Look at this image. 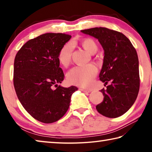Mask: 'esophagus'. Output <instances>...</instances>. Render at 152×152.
<instances>
[{
  "instance_id": "1",
  "label": "esophagus",
  "mask_w": 152,
  "mask_h": 152,
  "mask_svg": "<svg viewBox=\"0 0 152 152\" xmlns=\"http://www.w3.org/2000/svg\"><path fill=\"white\" fill-rule=\"evenodd\" d=\"M81 91L82 92H91V90H88V89H86V88H80Z\"/></svg>"
}]
</instances>
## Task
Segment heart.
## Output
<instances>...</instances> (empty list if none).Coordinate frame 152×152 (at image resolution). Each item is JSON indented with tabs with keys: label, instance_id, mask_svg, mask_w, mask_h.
<instances>
[{
	"label": "heart",
	"instance_id": "1",
	"mask_svg": "<svg viewBox=\"0 0 152 152\" xmlns=\"http://www.w3.org/2000/svg\"><path fill=\"white\" fill-rule=\"evenodd\" d=\"M82 45L90 53H95L98 50L96 43L92 38H85L82 41ZM74 43L70 42L64 44L58 53V60L61 65L67 66L70 63L74 50ZM97 68L93 64L84 66H75L67 74L69 83L80 86H88L97 74Z\"/></svg>",
	"mask_w": 152,
	"mask_h": 152
}]
</instances>
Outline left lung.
Segmentation results:
<instances>
[{"mask_svg":"<svg viewBox=\"0 0 152 152\" xmlns=\"http://www.w3.org/2000/svg\"><path fill=\"white\" fill-rule=\"evenodd\" d=\"M99 40L104 50L103 64L99 74L104 99L96 109L100 114L116 118L125 113L134 104L140 90L139 60L137 51L123 33L105 27L81 31Z\"/></svg>","mask_w":152,"mask_h":152,"instance_id":"left-lung-1","label":"left lung"}]
</instances>
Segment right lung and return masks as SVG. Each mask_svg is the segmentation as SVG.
Segmentation results:
<instances>
[{
    "instance_id": "add662e5",
    "label": "right lung",
    "mask_w": 152,
    "mask_h": 152,
    "mask_svg": "<svg viewBox=\"0 0 152 152\" xmlns=\"http://www.w3.org/2000/svg\"><path fill=\"white\" fill-rule=\"evenodd\" d=\"M72 36L48 33L30 39L18 51L14 61L13 82L24 109L39 121L51 123L61 119L78 88L62 87L64 78L58 53Z\"/></svg>"
}]
</instances>
